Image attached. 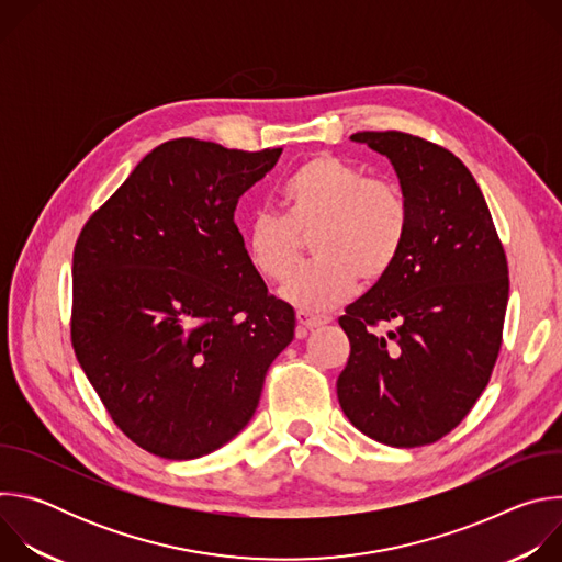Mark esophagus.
I'll use <instances>...</instances> for the list:
<instances>
[{
  "label": "esophagus",
  "mask_w": 562,
  "mask_h": 562,
  "mask_svg": "<svg viewBox=\"0 0 562 562\" xmlns=\"http://www.w3.org/2000/svg\"><path fill=\"white\" fill-rule=\"evenodd\" d=\"M295 317H297L300 327H304V329H317V327L331 323L329 315H315V313H308V311H302V308L295 313Z\"/></svg>",
  "instance_id": "obj_1"
}]
</instances>
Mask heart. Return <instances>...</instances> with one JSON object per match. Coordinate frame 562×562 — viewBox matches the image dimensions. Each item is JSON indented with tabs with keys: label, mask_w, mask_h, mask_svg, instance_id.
Listing matches in <instances>:
<instances>
[{
	"label": "heart",
	"mask_w": 562,
	"mask_h": 562,
	"mask_svg": "<svg viewBox=\"0 0 562 562\" xmlns=\"http://www.w3.org/2000/svg\"><path fill=\"white\" fill-rule=\"evenodd\" d=\"M286 215L258 211L247 226V256L254 269L282 282L301 252V235L313 229L321 258L282 284L286 302L327 311L347 300L358 280L373 284L395 265L407 235V202L400 189L331 153L302 162L282 184Z\"/></svg>",
	"instance_id": "obj_1"
}]
</instances>
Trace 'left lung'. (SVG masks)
<instances>
[{
  "instance_id": "1",
  "label": "left lung",
  "mask_w": 562,
  "mask_h": 562,
  "mask_svg": "<svg viewBox=\"0 0 562 562\" xmlns=\"http://www.w3.org/2000/svg\"><path fill=\"white\" fill-rule=\"evenodd\" d=\"M351 139L391 159L409 215L391 271L338 319L351 342L338 400L369 438L423 447L456 429L492 378L507 256L483 191L451 150L400 131Z\"/></svg>"
}]
</instances>
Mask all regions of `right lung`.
<instances>
[{
    "mask_svg": "<svg viewBox=\"0 0 562 562\" xmlns=\"http://www.w3.org/2000/svg\"><path fill=\"white\" fill-rule=\"evenodd\" d=\"M280 153L159 144L77 237L70 342L148 453L193 460L235 438L293 340V306L267 291L233 220Z\"/></svg>",
    "mask_w": 562,
    "mask_h": 562,
    "instance_id": "obj_1",
    "label": "right lung"
}]
</instances>
